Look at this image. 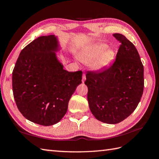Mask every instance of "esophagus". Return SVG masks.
<instances>
[{
    "instance_id": "esophagus-1",
    "label": "esophagus",
    "mask_w": 159,
    "mask_h": 159,
    "mask_svg": "<svg viewBox=\"0 0 159 159\" xmlns=\"http://www.w3.org/2000/svg\"><path fill=\"white\" fill-rule=\"evenodd\" d=\"M85 79H86L85 75L84 74H83V76H82V83H84V81H85Z\"/></svg>"
}]
</instances>
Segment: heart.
I'll return each instance as SVG.
<instances>
[{
	"mask_svg": "<svg viewBox=\"0 0 159 159\" xmlns=\"http://www.w3.org/2000/svg\"><path fill=\"white\" fill-rule=\"evenodd\" d=\"M104 43H95L83 48L78 54V58L85 64H90L91 69L95 72H102L113 64L116 54L114 50L107 49Z\"/></svg>",
	"mask_w": 159,
	"mask_h": 159,
	"instance_id": "b5f03b06",
	"label": "heart"
}]
</instances>
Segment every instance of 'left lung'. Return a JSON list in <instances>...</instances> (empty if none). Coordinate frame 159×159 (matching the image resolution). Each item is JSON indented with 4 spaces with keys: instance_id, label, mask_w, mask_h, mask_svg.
Returning <instances> with one entry per match:
<instances>
[{
    "instance_id": "obj_1",
    "label": "left lung",
    "mask_w": 159,
    "mask_h": 159,
    "mask_svg": "<svg viewBox=\"0 0 159 159\" xmlns=\"http://www.w3.org/2000/svg\"><path fill=\"white\" fill-rule=\"evenodd\" d=\"M113 36L121 43L113 64L101 73L88 72L89 109L99 121L117 124L137 108L144 88V68L137 50L121 34Z\"/></svg>"
}]
</instances>
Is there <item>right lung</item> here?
Listing matches in <instances>:
<instances>
[{
  "label": "right lung",
  "mask_w": 159,
  "mask_h": 159,
  "mask_svg": "<svg viewBox=\"0 0 159 159\" xmlns=\"http://www.w3.org/2000/svg\"><path fill=\"white\" fill-rule=\"evenodd\" d=\"M60 49L57 36L38 37L21 51L12 71L13 95L18 110L41 125L60 121L81 84L82 71L64 69L56 55Z\"/></svg>",
  "instance_id": "obj_1"
}]
</instances>
